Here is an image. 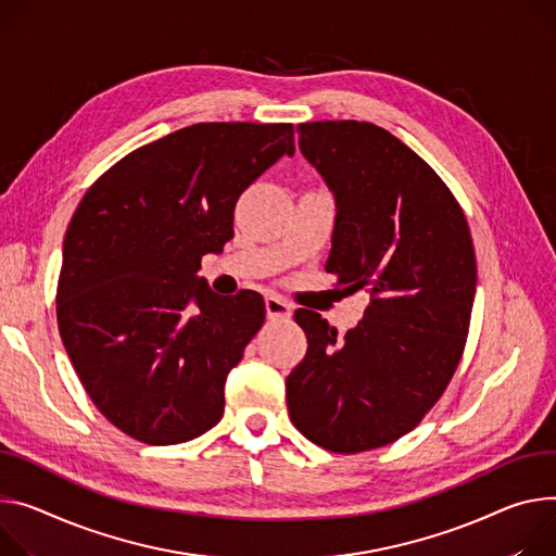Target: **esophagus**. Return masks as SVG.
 Returning a JSON list of instances; mask_svg holds the SVG:
<instances>
[{"label":"esophagus","mask_w":556,"mask_h":556,"mask_svg":"<svg viewBox=\"0 0 556 556\" xmlns=\"http://www.w3.org/2000/svg\"><path fill=\"white\" fill-rule=\"evenodd\" d=\"M266 313H268L270 319H290L292 306L288 304L283 296L270 294V296H266Z\"/></svg>","instance_id":"esophagus-1"}]
</instances>
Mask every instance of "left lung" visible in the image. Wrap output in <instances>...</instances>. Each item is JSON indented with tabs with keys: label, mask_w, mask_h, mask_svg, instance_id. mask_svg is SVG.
<instances>
[{
	"label": "left lung",
	"mask_w": 556,
	"mask_h": 556,
	"mask_svg": "<svg viewBox=\"0 0 556 556\" xmlns=\"http://www.w3.org/2000/svg\"><path fill=\"white\" fill-rule=\"evenodd\" d=\"M299 150L334 197L326 270L368 290L364 319L339 339L313 311L294 321L306 357L286 379L288 415L313 443L381 447L410 432L459 366L477 290L466 215L439 175L368 122L299 124Z\"/></svg>",
	"instance_id": "1"
}]
</instances>
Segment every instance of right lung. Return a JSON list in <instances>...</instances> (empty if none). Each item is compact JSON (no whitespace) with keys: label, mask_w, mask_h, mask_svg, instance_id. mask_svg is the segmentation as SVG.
<instances>
[{"label":"right lung","mask_w":556,"mask_h":556,"mask_svg":"<svg viewBox=\"0 0 556 556\" xmlns=\"http://www.w3.org/2000/svg\"><path fill=\"white\" fill-rule=\"evenodd\" d=\"M292 137V124H194L132 150L79 201L60 334L99 413L128 437L173 445L224 417L228 372L266 306L252 290L224 299L197 273L232 239L239 194L294 155Z\"/></svg>","instance_id":"obj_1"}]
</instances>
